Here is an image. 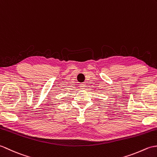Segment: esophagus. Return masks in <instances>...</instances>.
Listing matches in <instances>:
<instances>
[{
    "mask_svg": "<svg viewBox=\"0 0 157 157\" xmlns=\"http://www.w3.org/2000/svg\"><path fill=\"white\" fill-rule=\"evenodd\" d=\"M80 87L81 88V89H84L85 87V84H83V83L80 84Z\"/></svg>",
    "mask_w": 157,
    "mask_h": 157,
    "instance_id": "1",
    "label": "esophagus"
}]
</instances>
